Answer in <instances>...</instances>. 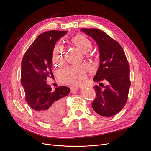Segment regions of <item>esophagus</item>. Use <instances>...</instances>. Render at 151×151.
I'll use <instances>...</instances> for the list:
<instances>
[{
  "mask_svg": "<svg viewBox=\"0 0 151 151\" xmlns=\"http://www.w3.org/2000/svg\"><path fill=\"white\" fill-rule=\"evenodd\" d=\"M81 88H82V87L81 88H78V87H71L70 88V91H71V92H73V91H77V90H78V89H81Z\"/></svg>",
  "mask_w": 151,
  "mask_h": 151,
  "instance_id": "obj_1",
  "label": "esophagus"
}]
</instances>
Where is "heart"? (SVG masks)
Returning <instances> with one entry per match:
<instances>
[{"mask_svg":"<svg viewBox=\"0 0 151 151\" xmlns=\"http://www.w3.org/2000/svg\"><path fill=\"white\" fill-rule=\"evenodd\" d=\"M72 42L83 53L91 51L93 47L91 40L84 35H77L72 38ZM53 62L56 66L60 65L63 62V48L60 43L55 47L53 52ZM87 66L82 64L78 66H70L65 68L58 73V78L63 84L81 85L86 80Z\"/></svg>","mask_w":151,"mask_h":151,"instance_id":"obj_1","label":"heart"}]
</instances>
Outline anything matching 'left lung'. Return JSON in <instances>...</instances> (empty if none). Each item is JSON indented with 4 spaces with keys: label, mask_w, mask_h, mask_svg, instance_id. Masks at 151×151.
<instances>
[{
    "label": "left lung",
    "mask_w": 151,
    "mask_h": 151,
    "mask_svg": "<svg viewBox=\"0 0 151 151\" xmlns=\"http://www.w3.org/2000/svg\"><path fill=\"white\" fill-rule=\"evenodd\" d=\"M81 31L93 38L98 46L100 63L94 81H108L103 90L98 86L94 87L96 97L92 107L99 115L112 116L127 101L131 84L129 62L121 45L104 31L96 28H83Z\"/></svg>",
    "instance_id": "1"
}]
</instances>
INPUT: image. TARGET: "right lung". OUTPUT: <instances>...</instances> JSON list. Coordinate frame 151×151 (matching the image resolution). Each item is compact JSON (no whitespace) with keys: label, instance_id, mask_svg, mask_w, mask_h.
I'll return each mask as SVG.
<instances>
[{"label":"right lung","instance_id":"right-lung-1","mask_svg":"<svg viewBox=\"0 0 151 151\" xmlns=\"http://www.w3.org/2000/svg\"><path fill=\"white\" fill-rule=\"evenodd\" d=\"M67 31L52 30L40 35L26 50L21 62V81L25 99L35 115L47 123L55 122L64 113V98L70 88L59 86L53 91L47 84L52 73V56L55 43Z\"/></svg>","mask_w":151,"mask_h":151}]
</instances>
